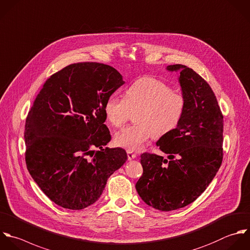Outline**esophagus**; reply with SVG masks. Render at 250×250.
<instances>
[{
	"instance_id": "esophagus-1",
	"label": "esophagus",
	"mask_w": 250,
	"mask_h": 250,
	"mask_svg": "<svg viewBox=\"0 0 250 250\" xmlns=\"http://www.w3.org/2000/svg\"><path fill=\"white\" fill-rule=\"evenodd\" d=\"M136 157H137L136 154H134V153H132L130 151H127V159H128V161H131V160L135 159Z\"/></svg>"
}]
</instances>
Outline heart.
Here are the masks:
<instances>
[{
    "label": "heart",
    "instance_id": "heart-1",
    "mask_svg": "<svg viewBox=\"0 0 250 250\" xmlns=\"http://www.w3.org/2000/svg\"><path fill=\"white\" fill-rule=\"evenodd\" d=\"M186 109L185 97L165 82L143 77L133 82L125 91V98L111 96L104 106L106 120L120 127L135 112L133 125L115 134L117 146L130 152L139 151L153 136L163 137L180 124Z\"/></svg>",
    "mask_w": 250,
    "mask_h": 250
}]
</instances>
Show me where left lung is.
Wrapping results in <instances>:
<instances>
[{
  "label": "left lung",
  "mask_w": 250,
  "mask_h": 250,
  "mask_svg": "<svg viewBox=\"0 0 250 250\" xmlns=\"http://www.w3.org/2000/svg\"><path fill=\"white\" fill-rule=\"evenodd\" d=\"M179 72L186 109L179 125L157 146L168 154L141 155L143 174L135 188L144 203L162 211L182 208L196 201L216 175L223 159V116L209 84L193 69L168 65Z\"/></svg>",
  "instance_id": "8db88e82"
}]
</instances>
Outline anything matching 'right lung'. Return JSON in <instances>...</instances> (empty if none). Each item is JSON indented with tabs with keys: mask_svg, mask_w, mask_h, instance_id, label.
I'll return each instance as SVG.
<instances>
[{
	"mask_svg": "<svg viewBox=\"0 0 250 250\" xmlns=\"http://www.w3.org/2000/svg\"><path fill=\"white\" fill-rule=\"evenodd\" d=\"M124 83L115 68L81 62L50 76L37 95L25 124V161L57 206L80 210L94 204L127 160L122 148L103 149L111 140L104 106Z\"/></svg>",
	"mask_w": 250,
	"mask_h": 250,
	"instance_id": "add662e5",
	"label": "right lung"
}]
</instances>
